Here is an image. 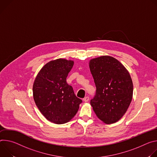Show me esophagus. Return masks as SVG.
<instances>
[{"label":"esophagus","instance_id":"obj_1","mask_svg":"<svg viewBox=\"0 0 157 157\" xmlns=\"http://www.w3.org/2000/svg\"><path fill=\"white\" fill-rule=\"evenodd\" d=\"M83 100L85 102H87L89 100V97H85L84 98H83Z\"/></svg>","mask_w":157,"mask_h":157}]
</instances>
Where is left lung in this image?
<instances>
[{"instance_id": "obj_1", "label": "left lung", "mask_w": 157, "mask_h": 157, "mask_svg": "<svg viewBox=\"0 0 157 157\" xmlns=\"http://www.w3.org/2000/svg\"><path fill=\"white\" fill-rule=\"evenodd\" d=\"M89 67L97 89L90 105L103 122L115 123L124 115L132 101L133 87L130 75L122 63L109 56L91 59Z\"/></svg>"}]
</instances>
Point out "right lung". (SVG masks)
<instances>
[{
  "mask_svg": "<svg viewBox=\"0 0 157 157\" xmlns=\"http://www.w3.org/2000/svg\"><path fill=\"white\" fill-rule=\"evenodd\" d=\"M74 62L58 59L47 63L33 84V97L42 114L56 124H63L76 115L82 100L77 98L67 77Z\"/></svg>",
  "mask_w": 157,
  "mask_h": 157,
  "instance_id": "add662e5",
  "label": "right lung"
}]
</instances>
